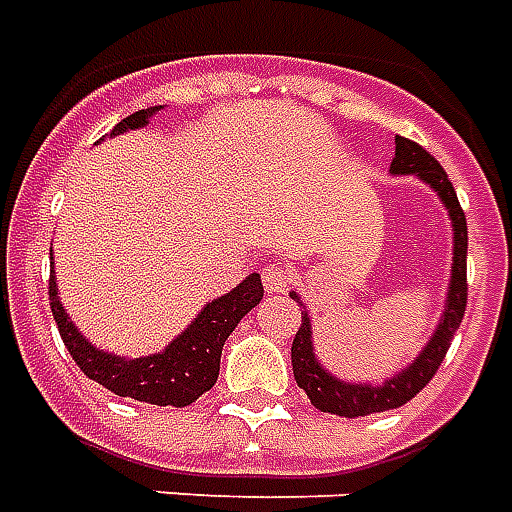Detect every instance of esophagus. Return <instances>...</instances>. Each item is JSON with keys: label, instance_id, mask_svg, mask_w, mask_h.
<instances>
[{"label": "esophagus", "instance_id": "1", "mask_svg": "<svg viewBox=\"0 0 512 512\" xmlns=\"http://www.w3.org/2000/svg\"><path fill=\"white\" fill-rule=\"evenodd\" d=\"M261 278H264V288L270 294H283L291 286V272L283 270V267H275V264H270L267 270L261 272Z\"/></svg>", "mask_w": 512, "mask_h": 512}]
</instances>
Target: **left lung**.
I'll return each mask as SVG.
<instances>
[{"mask_svg":"<svg viewBox=\"0 0 512 512\" xmlns=\"http://www.w3.org/2000/svg\"><path fill=\"white\" fill-rule=\"evenodd\" d=\"M388 172L424 180L448 210L453 232V256L451 278H448V291H445V310L440 313V321L434 326L432 337L426 340L424 348L416 353V359L407 367L394 372L383 383H359V380L337 378L315 356L313 318H310V310L305 307L302 297L297 291H291V299L302 305V326H299L294 345H291V367H294L297 386L305 391L313 407H318L321 413L359 418L394 410V407L410 402L434 378V372L440 370L453 334L464 318V307H467V218H464V210L456 199L451 180L445 175V169L434 161L432 153H426L418 142L407 140V137L394 140V159H391Z\"/></svg>","mask_w":512,"mask_h":512,"instance_id":"8db88e82","label":"left lung"}]
</instances>
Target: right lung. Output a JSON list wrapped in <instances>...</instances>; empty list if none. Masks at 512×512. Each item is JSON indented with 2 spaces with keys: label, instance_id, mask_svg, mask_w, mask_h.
Wrapping results in <instances>:
<instances>
[{
  "label": "right lung",
  "instance_id": "right-lung-1",
  "mask_svg": "<svg viewBox=\"0 0 512 512\" xmlns=\"http://www.w3.org/2000/svg\"><path fill=\"white\" fill-rule=\"evenodd\" d=\"M159 110H164V107H145V110L126 115L121 124L113 126L110 137L148 126V121ZM48 286H51V291H48L51 294V313L56 318V326H59L61 340L67 345L69 356L83 370V375L99 386H105L107 391L118 394V397L137 399V402L159 407H186L215 386L226 337L264 297L261 275L251 272L229 294L207 302L197 313V318L164 351L148 353L140 359H126L118 353L102 351L91 340H86V334L80 332L61 305L59 283H56L53 267Z\"/></svg>",
  "mask_w": 512,
  "mask_h": 512
}]
</instances>
